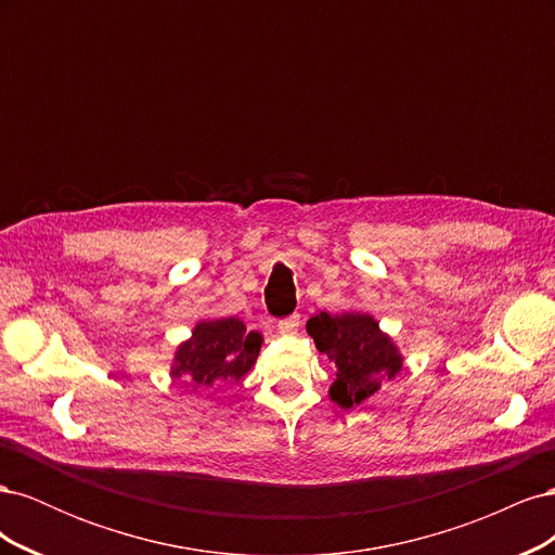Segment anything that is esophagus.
Listing matches in <instances>:
<instances>
[{"mask_svg":"<svg viewBox=\"0 0 555 555\" xmlns=\"http://www.w3.org/2000/svg\"><path fill=\"white\" fill-rule=\"evenodd\" d=\"M298 326H300V317L298 314H292L287 319H280V322H278V331L282 335H294L298 331Z\"/></svg>","mask_w":555,"mask_h":555,"instance_id":"esophagus-1","label":"esophagus"}]
</instances>
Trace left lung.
Listing matches in <instances>:
<instances>
[{
    "instance_id": "1",
    "label": "left lung",
    "mask_w": 555,
    "mask_h": 555,
    "mask_svg": "<svg viewBox=\"0 0 555 555\" xmlns=\"http://www.w3.org/2000/svg\"><path fill=\"white\" fill-rule=\"evenodd\" d=\"M308 333L317 349L335 363V382L328 398L343 410L365 405L382 382L402 371V354L389 333L367 312H319L310 317Z\"/></svg>"
}]
</instances>
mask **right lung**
<instances>
[{
    "label": "right lung",
    "instance_id": "add662e5",
    "mask_svg": "<svg viewBox=\"0 0 555 555\" xmlns=\"http://www.w3.org/2000/svg\"><path fill=\"white\" fill-rule=\"evenodd\" d=\"M261 345L263 335L247 331L238 317L201 319L190 338L176 347L171 377L215 391L222 384L241 382L257 363Z\"/></svg>",
    "mask_w": 555,
    "mask_h": 555
}]
</instances>
